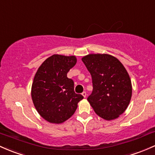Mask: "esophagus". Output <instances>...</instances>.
<instances>
[{
  "mask_svg": "<svg viewBox=\"0 0 155 155\" xmlns=\"http://www.w3.org/2000/svg\"><path fill=\"white\" fill-rule=\"evenodd\" d=\"M82 95L84 96V97H86V91H84V92H82Z\"/></svg>",
  "mask_w": 155,
  "mask_h": 155,
  "instance_id": "obj_1",
  "label": "esophagus"
}]
</instances>
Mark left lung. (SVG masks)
Here are the masks:
<instances>
[{"instance_id": "left-lung-1", "label": "left lung", "mask_w": 155, "mask_h": 155, "mask_svg": "<svg viewBox=\"0 0 155 155\" xmlns=\"http://www.w3.org/2000/svg\"><path fill=\"white\" fill-rule=\"evenodd\" d=\"M82 61L90 72L93 90L87 98L96 114L106 120L116 119L127 109L132 87L120 61L107 54H90Z\"/></svg>"}]
</instances>
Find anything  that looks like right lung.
Segmentation results:
<instances>
[{"label":"right lung","instance_id":"obj_1","mask_svg":"<svg viewBox=\"0 0 155 155\" xmlns=\"http://www.w3.org/2000/svg\"><path fill=\"white\" fill-rule=\"evenodd\" d=\"M77 63L75 56L53 54L38 68L31 86V99L38 112L52 124H62L73 115L84 96L74 91L68 71Z\"/></svg>","mask_w":155,"mask_h":155}]
</instances>
